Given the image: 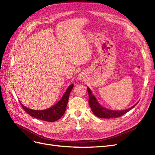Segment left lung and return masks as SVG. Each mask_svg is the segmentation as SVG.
Masks as SVG:
<instances>
[{"label": "left lung", "instance_id": "8db88e82", "mask_svg": "<svg viewBox=\"0 0 155 155\" xmlns=\"http://www.w3.org/2000/svg\"><path fill=\"white\" fill-rule=\"evenodd\" d=\"M87 91L88 93V104L90 105L92 111L98 118H118L121 116H123L125 113H127L130 109H132L133 107L138 104L137 103L128 109L124 110H111L106 109V108L103 107L96 100V98L92 94V91L91 89L87 87Z\"/></svg>", "mask_w": 155, "mask_h": 155}]
</instances>
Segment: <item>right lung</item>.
I'll use <instances>...</instances> for the list:
<instances>
[{
  "label": "right lung",
  "instance_id": "right-lung-1",
  "mask_svg": "<svg viewBox=\"0 0 155 155\" xmlns=\"http://www.w3.org/2000/svg\"><path fill=\"white\" fill-rule=\"evenodd\" d=\"M73 87L74 85L73 84H71L67 88V91L64 94V95L61 97V99L55 105L47 109L41 110H32L23 105L21 103V101L19 102L22 107V109L31 116L41 120L49 121V122H53V121H57L59 118H61L65 112L66 107L68 104L70 93L72 91Z\"/></svg>",
  "mask_w": 155,
  "mask_h": 155
}]
</instances>
